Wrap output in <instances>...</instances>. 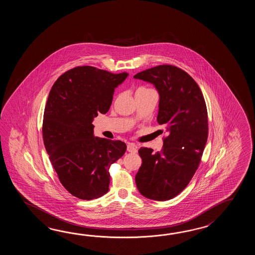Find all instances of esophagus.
Segmentation results:
<instances>
[{"instance_id": "34e87169", "label": "esophagus", "mask_w": 255, "mask_h": 255, "mask_svg": "<svg viewBox=\"0 0 255 255\" xmlns=\"http://www.w3.org/2000/svg\"><path fill=\"white\" fill-rule=\"evenodd\" d=\"M127 150L128 152H131V153H136V147H135V145L134 144H128V146H127Z\"/></svg>"}]
</instances>
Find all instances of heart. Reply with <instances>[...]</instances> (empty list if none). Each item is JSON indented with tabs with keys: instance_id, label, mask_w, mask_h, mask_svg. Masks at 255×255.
Returning a JSON list of instances; mask_svg holds the SVG:
<instances>
[{
	"instance_id": "heart-1",
	"label": "heart",
	"mask_w": 255,
	"mask_h": 255,
	"mask_svg": "<svg viewBox=\"0 0 255 255\" xmlns=\"http://www.w3.org/2000/svg\"><path fill=\"white\" fill-rule=\"evenodd\" d=\"M140 90H150V89H147V88H145V87H141L139 89H137V91H140Z\"/></svg>"
}]
</instances>
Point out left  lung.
Masks as SVG:
<instances>
[{
  "label": "left lung",
  "mask_w": 255,
  "mask_h": 255,
  "mask_svg": "<svg viewBox=\"0 0 255 255\" xmlns=\"http://www.w3.org/2000/svg\"><path fill=\"white\" fill-rule=\"evenodd\" d=\"M134 78L157 88V123L168 132L160 152L148 147L138 150L142 165L135 184L147 199L168 201L184 190L199 168L209 131L206 103L194 79L175 65H157Z\"/></svg>",
  "instance_id": "8db88e82"
}]
</instances>
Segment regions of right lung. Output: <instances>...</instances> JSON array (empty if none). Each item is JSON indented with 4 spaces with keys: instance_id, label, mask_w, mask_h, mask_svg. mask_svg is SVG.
Segmentation results:
<instances>
[{
    "instance_id": "add662e5",
    "label": "right lung",
    "mask_w": 255,
    "mask_h": 255,
    "mask_svg": "<svg viewBox=\"0 0 255 255\" xmlns=\"http://www.w3.org/2000/svg\"><path fill=\"white\" fill-rule=\"evenodd\" d=\"M127 72L113 74L94 66L66 71L49 93L43 112V138L50 161L65 190L81 200L109 191V168L125 154L120 140L94 136V118L106 114L115 88Z\"/></svg>"
}]
</instances>
